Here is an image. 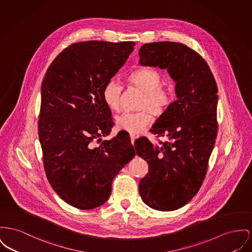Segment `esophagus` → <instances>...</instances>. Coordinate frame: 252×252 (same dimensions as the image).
<instances>
[{"label":"esophagus","mask_w":252,"mask_h":252,"mask_svg":"<svg viewBox=\"0 0 252 252\" xmlns=\"http://www.w3.org/2000/svg\"><path fill=\"white\" fill-rule=\"evenodd\" d=\"M130 140H131V143H132V145H133L134 141H135V139L137 138V136L133 133H130Z\"/></svg>","instance_id":"1"}]
</instances>
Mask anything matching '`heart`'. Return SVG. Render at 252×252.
I'll return each instance as SVG.
<instances>
[{
    "label": "heart",
    "mask_w": 252,
    "mask_h": 252,
    "mask_svg": "<svg viewBox=\"0 0 252 252\" xmlns=\"http://www.w3.org/2000/svg\"><path fill=\"white\" fill-rule=\"evenodd\" d=\"M128 82L137 89L144 91L141 98L139 112H126L119 116L116 126L119 130L136 133L145 128L151 122V114L160 115L170 104V94L163 88L164 85L162 75L154 70L138 69L127 77ZM122 85L115 80H110L103 89V100L108 109L118 111L121 107Z\"/></svg>",
    "instance_id": "1"
}]
</instances>
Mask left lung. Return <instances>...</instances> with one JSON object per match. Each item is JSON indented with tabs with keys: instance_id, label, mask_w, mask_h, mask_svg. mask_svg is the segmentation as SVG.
Returning <instances> with one entry per match:
<instances>
[{
	"instance_id": "left-lung-1",
	"label": "left lung",
	"mask_w": 252,
	"mask_h": 252,
	"mask_svg": "<svg viewBox=\"0 0 252 252\" xmlns=\"http://www.w3.org/2000/svg\"><path fill=\"white\" fill-rule=\"evenodd\" d=\"M142 66L166 69L177 100L156 120L151 131L167 141L153 145L142 137L137 155L148 163L139 192L148 207L171 211L187 205L200 189L217 136L218 89L206 61L187 45L157 42L142 45Z\"/></svg>"
}]
</instances>
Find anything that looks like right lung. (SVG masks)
<instances>
[{
  "label": "right lung",
  "instance_id": "add662e5",
  "mask_svg": "<svg viewBox=\"0 0 252 252\" xmlns=\"http://www.w3.org/2000/svg\"><path fill=\"white\" fill-rule=\"evenodd\" d=\"M133 42L88 41L63 50L42 83L39 139L47 180L62 200L80 209L105 203L112 181L134 156L124 131L102 141L114 122L103 89L133 51Z\"/></svg>",
  "mask_w": 252,
  "mask_h": 252
}]
</instances>
